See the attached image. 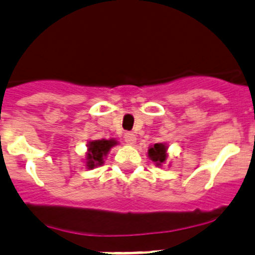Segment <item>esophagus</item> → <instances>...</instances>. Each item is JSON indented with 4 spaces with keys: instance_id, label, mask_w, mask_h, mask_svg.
Wrapping results in <instances>:
<instances>
[{
    "instance_id": "34e87169",
    "label": "esophagus",
    "mask_w": 255,
    "mask_h": 255,
    "mask_svg": "<svg viewBox=\"0 0 255 255\" xmlns=\"http://www.w3.org/2000/svg\"><path fill=\"white\" fill-rule=\"evenodd\" d=\"M124 137H125V141L129 145H132V144H135V141H136V136H135L132 132H125L124 134Z\"/></svg>"
}]
</instances>
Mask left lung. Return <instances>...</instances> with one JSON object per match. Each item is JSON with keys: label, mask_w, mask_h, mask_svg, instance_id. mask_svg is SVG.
Returning a JSON list of instances; mask_svg holds the SVG:
<instances>
[{"label": "left lung", "mask_w": 255, "mask_h": 255, "mask_svg": "<svg viewBox=\"0 0 255 255\" xmlns=\"http://www.w3.org/2000/svg\"><path fill=\"white\" fill-rule=\"evenodd\" d=\"M167 150H168V146L167 144L164 143H156L154 145L149 146V150H148V156L149 159L153 160L155 163V165L160 167L162 164H164L165 159H167Z\"/></svg>", "instance_id": "left-lung-1"}]
</instances>
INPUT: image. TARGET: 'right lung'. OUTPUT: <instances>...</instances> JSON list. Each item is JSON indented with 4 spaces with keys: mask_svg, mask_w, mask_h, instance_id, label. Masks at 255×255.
Returning <instances> with one entry per match:
<instances>
[{
    "mask_svg": "<svg viewBox=\"0 0 255 255\" xmlns=\"http://www.w3.org/2000/svg\"><path fill=\"white\" fill-rule=\"evenodd\" d=\"M118 145V140L115 139H101L91 140L87 144V153H86V167L92 169L105 163V158L111 150L112 146Z\"/></svg>",
    "mask_w": 255,
    "mask_h": 255,
    "instance_id": "obj_1",
    "label": "right lung"
}]
</instances>
